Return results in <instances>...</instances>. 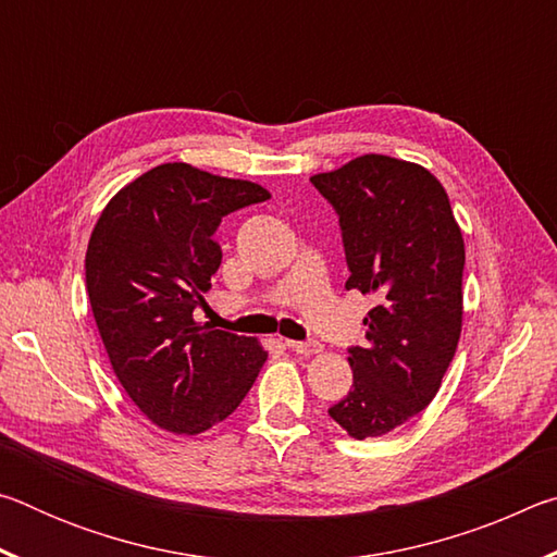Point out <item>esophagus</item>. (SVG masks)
<instances>
[{
	"mask_svg": "<svg viewBox=\"0 0 557 557\" xmlns=\"http://www.w3.org/2000/svg\"><path fill=\"white\" fill-rule=\"evenodd\" d=\"M287 346L299 356H314V354L322 351V344L312 342V338H309V342H287Z\"/></svg>",
	"mask_w": 557,
	"mask_h": 557,
	"instance_id": "1",
	"label": "esophagus"
}]
</instances>
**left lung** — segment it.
Returning a JSON list of instances; mask_svg holds the SVG:
<instances>
[{"mask_svg": "<svg viewBox=\"0 0 557 557\" xmlns=\"http://www.w3.org/2000/svg\"><path fill=\"white\" fill-rule=\"evenodd\" d=\"M342 225L346 289L373 295L354 388L329 414L356 440L388 435L435 398L461 334L465 240L425 166L363 154L309 178Z\"/></svg>", "mask_w": 557, "mask_h": 557, "instance_id": "obj_1", "label": "left lung"}]
</instances>
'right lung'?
<instances>
[{
	"label": "right lung",
	"instance_id": "1",
	"mask_svg": "<svg viewBox=\"0 0 557 557\" xmlns=\"http://www.w3.org/2000/svg\"><path fill=\"white\" fill-rule=\"evenodd\" d=\"M270 191L172 162L112 196L92 228L86 287L122 388L157 428L199 435L228 418L268 351L194 319L221 265V219Z\"/></svg>",
	"mask_w": 557,
	"mask_h": 557
}]
</instances>
